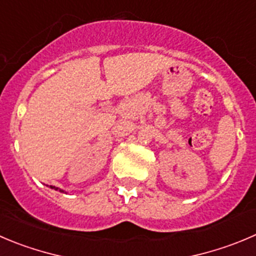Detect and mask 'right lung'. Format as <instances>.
Instances as JSON below:
<instances>
[{"label": "right lung", "mask_w": 256, "mask_h": 256, "mask_svg": "<svg viewBox=\"0 0 256 256\" xmlns=\"http://www.w3.org/2000/svg\"><path fill=\"white\" fill-rule=\"evenodd\" d=\"M50 187H51V188H54V190H59V188H58V187H55V186H50ZM59 191L64 192V191H62V190H59Z\"/></svg>", "instance_id": "add662e5"}]
</instances>
